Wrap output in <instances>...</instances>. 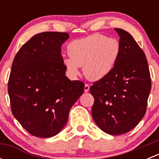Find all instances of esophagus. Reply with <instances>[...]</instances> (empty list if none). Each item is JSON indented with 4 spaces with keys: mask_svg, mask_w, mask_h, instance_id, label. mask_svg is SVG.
<instances>
[{
    "mask_svg": "<svg viewBox=\"0 0 159 159\" xmlns=\"http://www.w3.org/2000/svg\"><path fill=\"white\" fill-rule=\"evenodd\" d=\"M89 89H90L89 84H85V85H84V92H89Z\"/></svg>",
    "mask_w": 159,
    "mask_h": 159,
    "instance_id": "esophagus-1",
    "label": "esophagus"
}]
</instances>
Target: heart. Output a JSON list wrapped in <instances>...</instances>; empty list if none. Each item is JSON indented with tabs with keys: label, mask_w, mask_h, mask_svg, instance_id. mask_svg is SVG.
<instances>
[{
	"label": "heart",
	"mask_w": 159,
	"mask_h": 159,
	"mask_svg": "<svg viewBox=\"0 0 159 159\" xmlns=\"http://www.w3.org/2000/svg\"><path fill=\"white\" fill-rule=\"evenodd\" d=\"M121 51L118 40L102 34H94L75 40L68 45L69 57L64 58V65L71 76L79 74L83 66L86 78L98 81L105 78L113 69Z\"/></svg>",
	"instance_id": "b5f03b06"
}]
</instances>
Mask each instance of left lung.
<instances>
[{
	"mask_svg": "<svg viewBox=\"0 0 159 159\" xmlns=\"http://www.w3.org/2000/svg\"><path fill=\"white\" fill-rule=\"evenodd\" d=\"M120 37V55L109 75L93 83L91 115L107 134H122L136 127L146 112L152 80L146 57L133 37L115 28Z\"/></svg>",
	"mask_w": 159,
	"mask_h": 159,
	"instance_id": "obj_1",
	"label": "left lung"
}]
</instances>
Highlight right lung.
Returning a JSON list of instances; mask_svg holds the SVG:
<instances>
[{
	"label": "right lung",
	"mask_w": 159,
	"mask_h": 159,
	"mask_svg": "<svg viewBox=\"0 0 159 159\" xmlns=\"http://www.w3.org/2000/svg\"><path fill=\"white\" fill-rule=\"evenodd\" d=\"M65 32H42L22 45L13 61L8 94L13 115L36 137L50 138L66 125L84 84L65 76L61 52Z\"/></svg>",
	"instance_id": "right-lung-1"
}]
</instances>
